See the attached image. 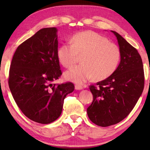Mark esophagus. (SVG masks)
<instances>
[{"instance_id":"34e87169","label":"esophagus","mask_w":150,"mask_h":150,"mask_svg":"<svg viewBox=\"0 0 150 150\" xmlns=\"http://www.w3.org/2000/svg\"><path fill=\"white\" fill-rule=\"evenodd\" d=\"M75 88L76 90H81V89H83V87L81 85H76L75 86Z\"/></svg>"}]
</instances>
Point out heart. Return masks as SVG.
Listing matches in <instances>:
<instances>
[{
	"instance_id": "obj_1",
	"label": "heart",
	"mask_w": 150,
	"mask_h": 150,
	"mask_svg": "<svg viewBox=\"0 0 150 150\" xmlns=\"http://www.w3.org/2000/svg\"><path fill=\"white\" fill-rule=\"evenodd\" d=\"M72 42L62 44L57 51L58 59L66 68L71 67L82 56V65L66 72L67 79L83 84L93 77L95 80L105 79L115 71L120 61V50L107 38L85 31L75 34Z\"/></svg>"
}]
</instances>
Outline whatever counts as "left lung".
<instances>
[{"label":"left lung","instance_id":"1","mask_svg":"<svg viewBox=\"0 0 150 150\" xmlns=\"http://www.w3.org/2000/svg\"><path fill=\"white\" fill-rule=\"evenodd\" d=\"M117 38L121 52L120 63L110 77L90 85L93 100L87 108L91 122L102 127L116 124L133 110L144 87V71L140 55L121 35Z\"/></svg>","mask_w":150,"mask_h":150}]
</instances>
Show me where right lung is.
Returning a JSON list of instances; mask_svg holds the SVG:
<instances>
[{"instance_id":"obj_1","label":"right lung","mask_w":150,"mask_h":150,"mask_svg":"<svg viewBox=\"0 0 150 150\" xmlns=\"http://www.w3.org/2000/svg\"><path fill=\"white\" fill-rule=\"evenodd\" d=\"M55 28L40 30L15 52L8 85L17 106L30 120L47 124L59 117L63 100L74 91L71 82L55 84L62 75Z\"/></svg>"}]
</instances>
